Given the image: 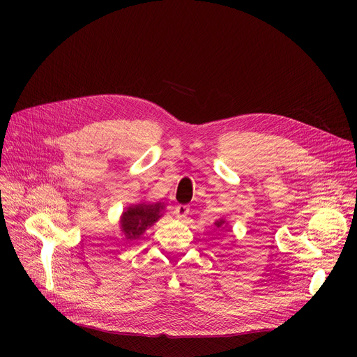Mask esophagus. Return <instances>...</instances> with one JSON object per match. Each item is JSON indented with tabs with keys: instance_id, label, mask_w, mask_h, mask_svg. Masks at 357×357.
<instances>
[{
	"instance_id": "obj_1",
	"label": "esophagus",
	"mask_w": 357,
	"mask_h": 357,
	"mask_svg": "<svg viewBox=\"0 0 357 357\" xmlns=\"http://www.w3.org/2000/svg\"><path fill=\"white\" fill-rule=\"evenodd\" d=\"M174 213L176 215V218L183 219V218H186V216H188V213H189V208H188L186 205H176V206H175Z\"/></svg>"
}]
</instances>
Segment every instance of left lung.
I'll return each instance as SVG.
<instances>
[{"instance_id": "obj_1", "label": "left lung", "mask_w": 357, "mask_h": 357, "mask_svg": "<svg viewBox=\"0 0 357 357\" xmlns=\"http://www.w3.org/2000/svg\"><path fill=\"white\" fill-rule=\"evenodd\" d=\"M223 225H225V222H223V220H219V222H216V226H218V227H222Z\"/></svg>"}]
</instances>
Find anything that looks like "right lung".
<instances>
[{"instance_id":"obj_1","label":"right lung","mask_w":357,"mask_h":357,"mask_svg":"<svg viewBox=\"0 0 357 357\" xmlns=\"http://www.w3.org/2000/svg\"><path fill=\"white\" fill-rule=\"evenodd\" d=\"M164 209L162 203H154V205H141L130 206L121 218V229L127 238H138L149 226L154 225L161 218V211Z\"/></svg>"}]
</instances>
